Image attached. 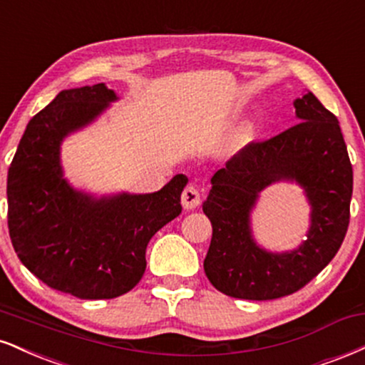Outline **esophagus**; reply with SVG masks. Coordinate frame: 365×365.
Listing matches in <instances>:
<instances>
[{"mask_svg":"<svg viewBox=\"0 0 365 365\" xmlns=\"http://www.w3.org/2000/svg\"><path fill=\"white\" fill-rule=\"evenodd\" d=\"M200 202H202V199H200L199 188L194 187V185L185 187V190H183V194H182V205H183V207H185V209H195V207H199Z\"/></svg>","mask_w":365,"mask_h":365,"instance_id":"esophagus-1","label":"esophagus"}]
</instances>
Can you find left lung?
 Wrapping results in <instances>:
<instances>
[{"mask_svg":"<svg viewBox=\"0 0 365 365\" xmlns=\"http://www.w3.org/2000/svg\"><path fill=\"white\" fill-rule=\"evenodd\" d=\"M294 107L299 122L232 156L210 178L202 205L212 225L205 275L236 299L269 301L299 291L331 262L346 235L354 173L340 125L311 91ZM282 179L305 188L312 226L299 249L272 254L254 243L249 214L262 188Z\"/></svg>","mask_w":365,"mask_h":365,"instance_id":"left-lung-1","label":"left lung"}]
</instances>
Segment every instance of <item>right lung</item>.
<instances>
[{
  "instance_id": "1",
  "label": "right lung",
  "mask_w": 365,
  "mask_h": 365,
  "mask_svg": "<svg viewBox=\"0 0 365 365\" xmlns=\"http://www.w3.org/2000/svg\"><path fill=\"white\" fill-rule=\"evenodd\" d=\"M103 83L63 90L27 124L8 170V230L20 262L56 291L113 299L146 270L149 240L182 212L188 178L153 194L91 197L63 177L61 143L115 102Z\"/></svg>"
}]
</instances>
